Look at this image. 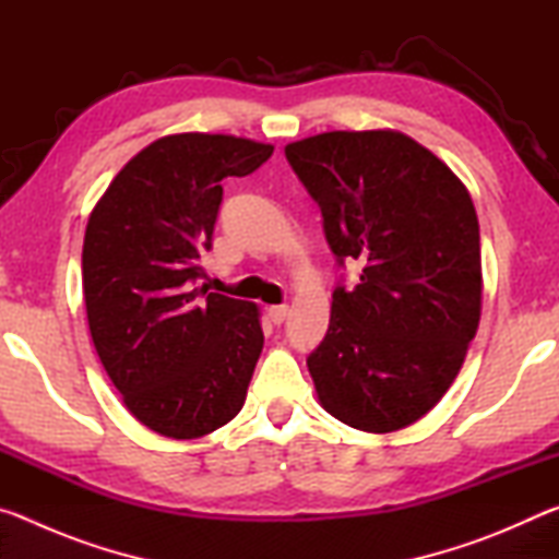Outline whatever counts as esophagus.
<instances>
[{
  "label": "esophagus",
  "instance_id": "1",
  "mask_svg": "<svg viewBox=\"0 0 559 559\" xmlns=\"http://www.w3.org/2000/svg\"><path fill=\"white\" fill-rule=\"evenodd\" d=\"M286 316H288V306H271L269 308V318L273 325H281L283 320H286Z\"/></svg>",
  "mask_w": 559,
  "mask_h": 559
}]
</instances>
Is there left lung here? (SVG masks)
Masks as SVG:
<instances>
[{
	"label": "left lung",
	"mask_w": 559,
	"mask_h": 559,
	"mask_svg": "<svg viewBox=\"0 0 559 559\" xmlns=\"http://www.w3.org/2000/svg\"><path fill=\"white\" fill-rule=\"evenodd\" d=\"M323 214L340 266L330 325L308 370L328 414L390 433L431 412L456 380L480 320V234L461 179L396 130H333L286 145Z\"/></svg>",
	"instance_id": "left-lung-1"
}]
</instances>
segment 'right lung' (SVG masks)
I'll return each mask as SVG.
<instances>
[{
	"label": "right lung",
	"mask_w": 559,
	"mask_h": 559,
	"mask_svg": "<svg viewBox=\"0 0 559 559\" xmlns=\"http://www.w3.org/2000/svg\"><path fill=\"white\" fill-rule=\"evenodd\" d=\"M273 145L179 132L130 159L93 206L83 298L103 367L140 424L200 439L241 412L263 349L257 302L194 288L212 249L224 179Z\"/></svg>",
	"instance_id": "right-lung-1"
}]
</instances>
